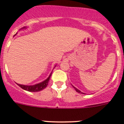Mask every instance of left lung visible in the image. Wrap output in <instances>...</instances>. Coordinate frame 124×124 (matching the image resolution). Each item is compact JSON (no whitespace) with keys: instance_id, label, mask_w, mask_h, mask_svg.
Listing matches in <instances>:
<instances>
[{"instance_id":"obj_1","label":"left lung","mask_w":124,"mask_h":124,"mask_svg":"<svg viewBox=\"0 0 124 124\" xmlns=\"http://www.w3.org/2000/svg\"><path fill=\"white\" fill-rule=\"evenodd\" d=\"M73 87H74V89H75V91H76L77 92V93H82V94H84V93H82L81 91H80L79 90H78V89H77V88H75V87L74 86H73Z\"/></svg>"}]
</instances>
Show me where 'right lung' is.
Segmentation results:
<instances>
[{"label":"right lung","instance_id":"add662e5","mask_svg":"<svg viewBox=\"0 0 124 124\" xmlns=\"http://www.w3.org/2000/svg\"><path fill=\"white\" fill-rule=\"evenodd\" d=\"M51 73L50 74L49 77H48L46 80H45L44 81H43L41 83H39V84H37L34 85H24L18 84H18L20 87L22 88L23 89L26 90V91H28L39 92L42 91V90H43L44 89H45L46 87L47 86L48 83H49V79L50 78H51Z\"/></svg>","mask_w":124,"mask_h":124}]
</instances>
